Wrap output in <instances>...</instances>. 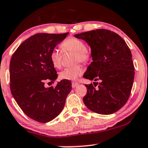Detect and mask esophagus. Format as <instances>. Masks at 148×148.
I'll return each mask as SVG.
<instances>
[{"label": "esophagus", "mask_w": 148, "mask_h": 148, "mask_svg": "<svg viewBox=\"0 0 148 148\" xmlns=\"http://www.w3.org/2000/svg\"><path fill=\"white\" fill-rule=\"evenodd\" d=\"M78 85H79V83H77V82H73V83H72V86L73 88L76 87Z\"/></svg>", "instance_id": "obj_1"}]
</instances>
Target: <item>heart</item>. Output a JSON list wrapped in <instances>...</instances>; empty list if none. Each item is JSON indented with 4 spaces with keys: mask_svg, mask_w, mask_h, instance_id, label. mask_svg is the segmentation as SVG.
<instances>
[{
    "mask_svg": "<svg viewBox=\"0 0 148 148\" xmlns=\"http://www.w3.org/2000/svg\"><path fill=\"white\" fill-rule=\"evenodd\" d=\"M61 48L63 52H74V61L76 63H86L90 59V52L86 48L83 41L76 37L67 39L61 44ZM62 54L57 49L52 50L50 54V60L52 65L56 68H60L61 66ZM83 73V69L80 65L66 68L59 74V78L62 80H74Z\"/></svg>",
    "mask_w": 148,
    "mask_h": 148,
    "instance_id": "obj_1",
    "label": "heart"
}]
</instances>
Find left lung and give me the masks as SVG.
Here are the masks:
<instances>
[{
  "instance_id": "obj_1",
  "label": "left lung",
  "mask_w": 148,
  "mask_h": 148,
  "mask_svg": "<svg viewBox=\"0 0 148 148\" xmlns=\"http://www.w3.org/2000/svg\"><path fill=\"white\" fill-rule=\"evenodd\" d=\"M90 46L93 61L83 77L93 80L85 85V106L91 111L110 115L122 107L130 96L134 76L132 54L119 35L106 29H98L74 35ZM99 80L100 83H96Z\"/></svg>"
}]
</instances>
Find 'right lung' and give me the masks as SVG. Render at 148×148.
I'll list each match as a JSON object with an SVG mask.
<instances>
[{"label":"right lung","mask_w":148,"mask_h":148,"mask_svg":"<svg viewBox=\"0 0 148 148\" xmlns=\"http://www.w3.org/2000/svg\"><path fill=\"white\" fill-rule=\"evenodd\" d=\"M68 34L33 35L20 44L11 59L12 96L24 113L39 122L46 123L57 117L72 90V83L67 80L57 82L55 87L44 86L46 82L54 83L57 78L50 54Z\"/></svg>","instance_id":"obj_1"}]
</instances>
